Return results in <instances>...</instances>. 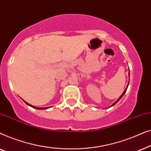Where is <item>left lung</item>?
Listing matches in <instances>:
<instances>
[{
    "label": "left lung",
    "mask_w": 151,
    "mask_h": 151,
    "mask_svg": "<svg viewBox=\"0 0 151 151\" xmlns=\"http://www.w3.org/2000/svg\"><path fill=\"white\" fill-rule=\"evenodd\" d=\"M129 78H130V73H129ZM129 83H128V84H127V88H126V89H125L124 91V92L122 93V95H121V96H119V98L118 99H117V100L116 101H115V102L114 103H113V104L112 105H111V106H109V107H108V108H110V107H111V106H114V105H115V104H116V103H117V102H118V101H119V100H120V99H121L122 98V97H123V96H124V94H125V93H126V92H127V88H128V86H129Z\"/></svg>",
    "instance_id": "1"
}]
</instances>
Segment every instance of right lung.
Instances as JSON below:
<instances>
[{"label": "right lung", "instance_id": "obj_1", "mask_svg": "<svg viewBox=\"0 0 151 151\" xmlns=\"http://www.w3.org/2000/svg\"><path fill=\"white\" fill-rule=\"evenodd\" d=\"M22 99V98H21ZM24 101V103H26L28 105V106H30L31 107H32V108H34V109H38V110H42V109H49V107H37V106H33V105H31V104H29V103H27V102H25V101H24V100H22Z\"/></svg>", "mask_w": 151, "mask_h": 151}]
</instances>
